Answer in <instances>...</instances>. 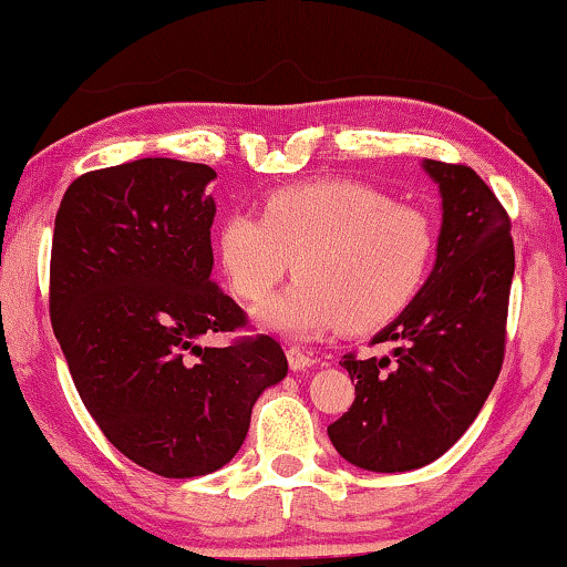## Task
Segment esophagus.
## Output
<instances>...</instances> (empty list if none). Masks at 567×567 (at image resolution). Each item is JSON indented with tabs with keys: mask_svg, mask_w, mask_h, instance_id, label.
I'll use <instances>...</instances> for the list:
<instances>
[{
	"mask_svg": "<svg viewBox=\"0 0 567 567\" xmlns=\"http://www.w3.org/2000/svg\"><path fill=\"white\" fill-rule=\"evenodd\" d=\"M286 358H289V365H291V371H293V373L307 371V368H311V365L317 363V360L311 358L309 352H303L301 348H297V344H291V348L286 350Z\"/></svg>",
	"mask_w": 567,
	"mask_h": 567,
	"instance_id": "esophagus-1",
	"label": "esophagus"
}]
</instances>
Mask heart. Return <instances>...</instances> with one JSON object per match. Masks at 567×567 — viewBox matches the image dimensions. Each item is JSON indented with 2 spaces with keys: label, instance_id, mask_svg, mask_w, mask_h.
<instances>
[{
  "label": "heart",
  "instance_id": "heart-1",
  "mask_svg": "<svg viewBox=\"0 0 567 567\" xmlns=\"http://www.w3.org/2000/svg\"><path fill=\"white\" fill-rule=\"evenodd\" d=\"M432 219L363 182H311L268 194L260 217L229 215L219 264L243 301H264L291 270L299 281L258 311L291 338L389 324L430 276Z\"/></svg>",
  "mask_w": 567,
  "mask_h": 567
}]
</instances>
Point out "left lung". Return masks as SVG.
Returning a JSON list of instances; mask_svg holds the SVG:
<instances>
[{"label":"left lung","mask_w":567,"mask_h":567,"mask_svg":"<svg viewBox=\"0 0 567 567\" xmlns=\"http://www.w3.org/2000/svg\"><path fill=\"white\" fill-rule=\"evenodd\" d=\"M422 166L442 196L437 260L416 299L373 338L396 342L393 358L342 355L355 401L327 426L344 461L373 473L414 471L445 455L504 363L512 219L473 168L426 158Z\"/></svg>","instance_id":"obj_1"}]
</instances>
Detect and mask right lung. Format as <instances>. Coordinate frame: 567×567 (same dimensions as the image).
I'll return each instance as SVG.
<instances>
[{
	"mask_svg": "<svg viewBox=\"0 0 567 567\" xmlns=\"http://www.w3.org/2000/svg\"><path fill=\"white\" fill-rule=\"evenodd\" d=\"M215 168L141 158L65 188L51 250V322L104 437L163 478L235 457L252 404L286 379L274 338L202 348L248 324L212 281Z\"/></svg>",
	"mask_w": 567,
	"mask_h": 567,
	"instance_id": "add662e5",
	"label": "right lung"
}]
</instances>
